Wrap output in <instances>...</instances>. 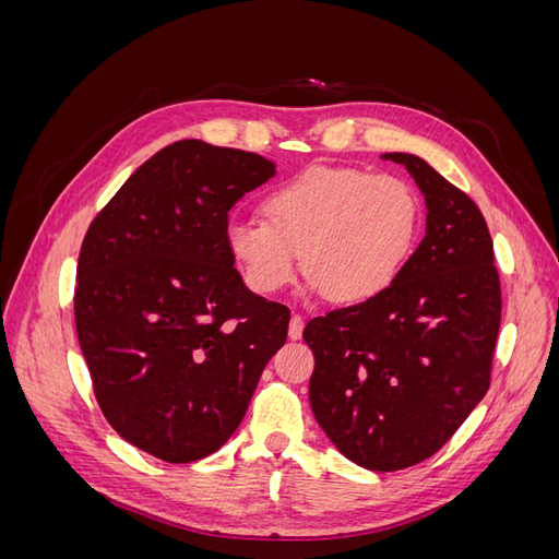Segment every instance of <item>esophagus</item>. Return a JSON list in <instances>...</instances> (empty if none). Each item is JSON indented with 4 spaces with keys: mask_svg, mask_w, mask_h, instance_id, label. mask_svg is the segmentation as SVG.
Here are the masks:
<instances>
[{
    "mask_svg": "<svg viewBox=\"0 0 559 559\" xmlns=\"http://www.w3.org/2000/svg\"><path fill=\"white\" fill-rule=\"evenodd\" d=\"M302 326H306V321H302L300 314H294L292 321H289V337H292V341H300Z\"/></svg>",
    "mask_w": 559,
    "mask_h": 559,
    "instance_id": "1",
    "label": "esophagus"
}]
</instances>
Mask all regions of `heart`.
<instances>
[{"label":"heart","instance_id":"b5f03b06","mask_svg":"<svg viewBox=\"0 0 559 559\" xmlns=\"http://www.w3.org/2000/svg\"><path fill=\"white\" fill-rule=\"evenodd\" d=\"M263 214L235 216L230 257L257 294H277L302 270L335 302L384 294L411 261L421 205L411 183L352 167H312L280 183Z\"/></svg>","mask_w":559,"mask_h":559}]
</instances>
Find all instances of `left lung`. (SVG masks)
<instances>
[{"label":"left lung","mask_w":559,"mask_h":559,"mask_svg":"<svg viewBox=\"0 0 559 559\" xmlns=\"http://www.w3.org/2000/svg\"><path fill=\"white\" fill-rule=\"evenodd\" d=\"M380 158L417 183L425 240L384 294L310 319L302 341L317 425L349 462L386 473L441 450L487 394L501 292L476 202L413 154Z\"/></svg>","instance_id":"8db88e82"}]
</instances>
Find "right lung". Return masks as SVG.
Returning a JSON list of instances; mask_svg holds the SVG:
<instances>
[{"label": "right lung", "instance_id": "right-lung-1", "mask_svg": "<svg viewBox=\"0 0 559 559\" xmlns=\"http://www.w3.org/2000/svg\"><path fill=\"white\" fill-rule=\"evenodd\" d=\"M277 175L240 148L181 140L134 170L95 216L74 319L99 408L128 443L198 462L240 427L289 310L251 294L228 251V212Z\"/></svg>", "mask_w": 559, "mask_h": 559}]
</instances>
